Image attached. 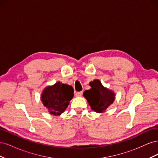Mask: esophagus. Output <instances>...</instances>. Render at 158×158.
<instances>
[{
    "label": "esophagus",
    "instance_id": "esophagus-1",
    "mask_svg": "<svg viewBox=\"0 0 158 158\" xmlns=\"http://www.w3.org/2000/svg\"><path fill=\"white\" fill-rule=\"evenodd\" d=\"M82 94H83L82 92H76L75 94V95L76 97H81L82 95Z\"/></svg>",
    "mask_w": 158,
    "mask_h": 158
}]
</instances>
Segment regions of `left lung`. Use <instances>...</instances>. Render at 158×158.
Masks as SVG:
<instances>
[{
  "label": "left lung",
  "instance_id": "obj_1",
  "mask_svg": "<svg viewBox=\"0 0 158 158\" xmlns=\"http://www.w3.org/2000/svg\"><path fill=\"white\" fill-rule=\"evenodd\" d=\"M91 88L83 94L93 111L102 113L111 106L115 99V94L113 90L104 87L98 79L89 82Z\"/></svg>",
  "mask_w": 158,
  "mask_h": 158
}]
</instances>
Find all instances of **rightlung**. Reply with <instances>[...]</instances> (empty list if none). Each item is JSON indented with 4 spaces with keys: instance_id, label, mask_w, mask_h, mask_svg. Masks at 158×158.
<instances>
[{
    "instance_id": "obj_1",
    "label": "right lung",
    "mask_w": 158,
    "mask_h": 158,
    "mask_svg": "<svg viewBox=\"0 0 158 158\" xmlns=\"http://www.w3.org/2000/svg\"><path fill=\"white\" fill-rule=\"evenodd\" d=\"M73 87L66 84L57 82L52 85H47L41 94V100L49 114L59 116L69 106L74 97Z\"/></svg>"
}]
</instances>
